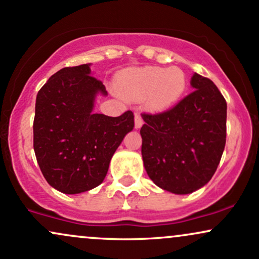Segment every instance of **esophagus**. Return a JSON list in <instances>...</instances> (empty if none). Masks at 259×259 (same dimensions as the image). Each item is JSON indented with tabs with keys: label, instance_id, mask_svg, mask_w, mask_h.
Returning <instances> with one entry per match:
<instances>
[{
	"label": "esophagus",
	"instance_id": "1",
	"mask_svg": "<svg viewBox=\"0 0 259 259\" xmlns=\"http://www.w3.org/2000/svg\"><path fill=\"white\" fill-rule=\"evenodd\" d=\"M142 124H144V119H142L141 114L136 112L135 113V127L136 129H139V127L142 126Z\"/></svg>",
	"mask_w": 259,
	"mask_h": 259
}]
</instances>
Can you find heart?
<instances>
[{
	"mask_svg": "<svg viewBox=\"0 0 259 259\" xmlns=\"http://www.w3.org/2000/svg\"><path fill=\"white\" fill-rule=\"evenodd\" d=\"M120 88L134 99L148 97L154 111L167 109L177 103L186 89V76L179 68H132L119 74Z\"/></svg>",
	"mask_w": 259,
	"mask_h": 259,
	"instance_id": "obj_1",
	"label": "heart"
}]
</instances>
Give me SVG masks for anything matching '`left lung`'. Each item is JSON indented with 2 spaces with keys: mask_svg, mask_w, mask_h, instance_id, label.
Wrapping results in <instances>:
<instances>
[{
  "mask_svg": "<svg viewBox=\"0 0 259 259\" xmlns=\"http://www.w3.org/2000/svg\"><path fill=\"white\" fill-rule=\"evenodd\" d=\"M194 91L157 114H141L142 159L165 191L191 194L212 179L227 141V101L214 82L195 73Z\"/></svg>",
  "mask_w": 259,
  "mask_h": 259,
  "instance_id": "1",
  "label": "left lung"
}]
</instances>
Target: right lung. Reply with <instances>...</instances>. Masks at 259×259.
I'll return each mask as SVG.
<instances>
[{"instance_id":"right-lung-1","label":"right lung","mask_w":259,"mask_h":259,"mask_svg":"<svg viewBox=\"0 0 259 259\" xmlns=\"http://www.w3.org/2000/svg\"><path fill=\"white\" fill-rule=\"evenodd\" d=\"M102 81L90 63L67 67L37 92L34 118V151L45 179L63 194L89 191L105 180L115 150L134 129V114L119 117L94 113Z\"/></svg>"}]
</instances>
